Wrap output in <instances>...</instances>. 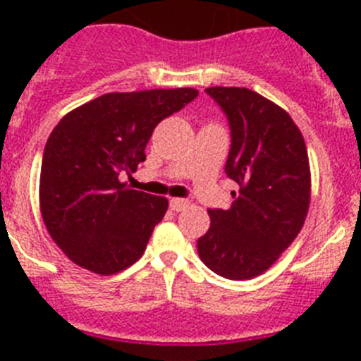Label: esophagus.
I'll return each instance as SVG.
<instances>
[{"label":"esophagus","instance_id":"obj_1","mask_svg":"<svg viewBox=\"0 0 361 361\" xmlns=\"http://www.w3.org/2000/svg\"><path fill=\"white\" fill-rule=\"evenodd\" d=\"M188 206H190V202H188L186 199H171L170 200V208L173 209V212H183V209H186Z\"/></svg>","mask_w":361,"mask_h":361}]
</instances>
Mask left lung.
<instances>
[{
    "mask_svg": "<svg viewBox=\"0 0 361 361\" xmlns=\"http://www.w3.org/2000/svg\"><path fill=\"white\" fill-rule=\"evenodd\" d=\"M231 128L226 173L238 184L231 208L209 209L197 251L206 266L229 280L262 275L304 228L311 202L307 148L288 111L238 86H212Z\"/></svg>",
    "mask_w": 361,
    "mask_h": 361,
    "instance_id": "obj_1",
    "label": "left lung"
}]
</instances>
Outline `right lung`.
<instances>
[{
    "instance_id": "add662e5",
    "label": "right lung",
    "mask_w": 361,
    "mask_h": 361,
    "mask_svg": "<svg viewBox=\"0 0 361 361\" xmlns=\"http://www.w3.org/2000/svg\"><path fill=\"white\" fill-rule=\"evenodd\" d=\"M197 95L195 88L111 92L57 123L44 146L39 209L73 264L104 276L142 257L168 199L130 190L119 175L146 161L155 126Z\"/></svg>"
}]
</instances>
